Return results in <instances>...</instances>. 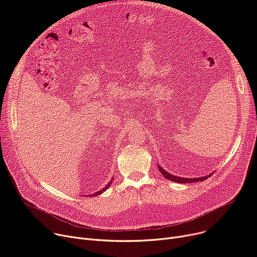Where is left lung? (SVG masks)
Instances as JSON below:
<instances>
[{"instance_id":"8db88e82","label":"left lung","mask_w":257,"mask_h":257,"mask_svg":"<svg viewBox=\"0 0 257 257\" xmlns=\"http://www.w3.org/2000/svg\"><path fill=\"white\" fill-rule=\"evenodd\" d=\"M159 170L161 171L162 175H164L167 179H169L170 181H173V182H179V183H194V182H198V181H203V180H206L207 177H201V178H181V177H176L174 175H171L169 174L168 172H166L164 169H162L160 166H159ZM210 177V175L208 176Z\"/></svg>"}]
</instances>
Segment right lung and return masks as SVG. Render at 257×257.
Segmentation results:
<instances>
[{"label":"right lung","instance_id":"add662e5","mask_svg":"<svg viewBox=\"0 0 257 257\" xmlns=\"http://www.w3.org/2000/svg\"><path fill=\"white\" fill-rule=\"evenodd\" d=\"M111 184H112V182H109V183H108V184H107V185H106V186H105V187H104V188H103V189H101V190H100V191H98V192H95V193H93V194H91V195H90V196H94V195H95V196H96V195H98V194H100V193H102V192H103V191H105V190H106V189H107V188H108V187H109V185H111Z\"/></svg>","mask_w":257,"mask_h":257}]
</instances>
